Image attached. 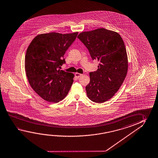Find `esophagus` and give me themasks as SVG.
I'll use <instances>...</instances> for the list:
<instances>
[{
  "label": "esophagus",
  "instance_id": "obj_1",
  "mask_svg": "<svg viewBox=\"0 0 158 158\" xmlns=\"http://www.w3.org/2000/svg\"><path fill=\"white\" fill-rule=\"evenodd\" d=\"M82 75H83V74H80V73H75V78H77V79L79 78V77H81Z\"/></svg>",
  "mask_w": 158,
  "mask_h": 158
}]
</instances>
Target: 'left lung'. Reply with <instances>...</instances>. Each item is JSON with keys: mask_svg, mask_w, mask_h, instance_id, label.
<instances>
[{"mask_svg": "<svg viewBox=\"0 0 158 158\" xmlns=\"http://www.w3.org/2000/svg\"><path fill=\"white\" fill-rule=\"evenodd\" d=\"M78 37L92 59L100 62L98 70L90 73L86 91L91 101L102 103L114 95L127 75L128 57L124 42L119 34L104 28L82 32Z\"/></svg>", "mask_w": 158, "mask_h": 158, "instance_id": "left-lung-1", "label": "left lung"}]
</instances>
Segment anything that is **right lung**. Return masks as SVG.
Returning a JSON list of instances; mask_svg holds the SVG:
<instances>
[{
  "label": "right lung",
  "instance_id": "add662e5",
  "mask_svg": "<svg viewBox=\"0 0 158 158\" xmlns=\"http://www.w3.org/2000/svg\"><path fill=\"white\" fill-rule=\"evenodd\" d=\"M78 32L38 35L26 51L25 68L29 84L46 101L58 102L65 98L73 83L74 74L60 70L63 58Z\"/></svg>",
  "mask_w": 158,
  "mask_h": 158
}]
</instances>
